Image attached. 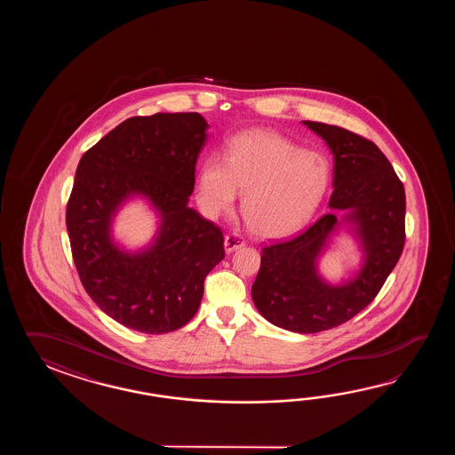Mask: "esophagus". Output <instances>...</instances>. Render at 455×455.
Segmentation results:
<instances>
[{
	"instance_id": "1",
	"label": "esophagus",
	"mask_w": 455,
	"mask_h": 455,
	"mask_svg": "<svg viewBox=\"0 0 455 455\" xmlns=\"http://www.w3.org/2000/svg\"><path fill=\"white\" fill-rule=\"evenodd\" d=\"M243 243H245V241H243V237L239 235V234H228V235L224 237V249H226L228 253L241 249Z\"/></svg>"
}]
</instances>
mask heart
Instances as JSON below:
<instances>
[{"label": "heart", "instance_id": "1", "mask_svg": "<svg viewBox=\"0 0 455 455\" xmlns=\"http://www.w3.org/2000/svg\"><path fill=\"white\" fill-rule=\"evenodd\" d=\"M330 184L325 156L302 151L284 136L251 130L232 138L226 156H210L196 175L195 196L210 218L231 208L237 190L253 234L288 237L302 229L322 204Z\"/></svg>", "mask_w": 455, "mask_h": 455}]
</instances>
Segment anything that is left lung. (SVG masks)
<instances>
[{"mask_svg":"<svg viewBox=\"0 0 455 455\" xmlns=\"http://www.w3.org/2000/svg\"><path fill=\"white\" fill-rule=\"evenodd\" d=\"M304 125L322 136L333 153L331 212L299 235L261 249L251 299L273 325L317 333L353 319L378 296L403 251L406 202L403 184L371 140L341 126ZM339 209H347L346 219L357 224L367 259L355 281L330 287L319 278L315 261L338 225Z\"/></svg>","mask_w":455,"mask_h":455,"instance_id":"left-lung-1","label":"left lung"}]
</instances>
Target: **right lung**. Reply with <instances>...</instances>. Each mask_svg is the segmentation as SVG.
<instances>
[{"label": "right lung", "mask_w": 455, "mask_h": 455, "mask_svg": "<svg viewBox=\"0 0 455 455\" xmlns=\"http://www.w3.org/2000/svg\"><path fill=\"white\" fill-rule=\"evenodd\" d=\"M206 128L196 112L132 116L77 164L67 204L73 260L91 299L128 329L159 335L184 327L206 275L224 259L221 229L188 206ZM132 194L146 196L164 221L140 254L109 239L115 212Z\"/></svg>", "instance_id": "right-lung-1"}]
</instances>
